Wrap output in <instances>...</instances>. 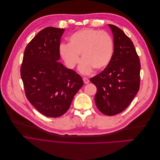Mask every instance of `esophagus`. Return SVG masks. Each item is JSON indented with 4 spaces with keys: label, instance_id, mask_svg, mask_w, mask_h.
Wrapping results in <instances>:
<instances>
[{
    "label": "esophagus",
    "instance_id": "obj_1",
    "mask_svg": "<svg viewBox=\"0 0 160 160\" xmlns=\"http://www.w3.org/2000/svg\"><path fill=\"white\" fill-rule=\"evenodd\" d=\"M83 82H84L85 84H88V83H89V80L88 78H86V77H83Z\"/></svg>",
    "mask_w": 160,
    "mask_h": 160
}]
</instances>
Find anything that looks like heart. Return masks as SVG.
<instances>
[{
  "label": "heart",
  "instance_id": "heart-1",
  "mask_svg": "<svg viewBox=\"0 0 160 160\" xmlns=\"http://www.w3.org/2000/svg\"><path fill=\"white\" fill-rule=\"evenodd\" d=\"M114 50L113 40L105 31L86 28L74 32L69 37V44L59 47L61 59L69 69H73L82 60L79 70L88 75L93 69L102 70L112 59Z\"/></svg>",
  "mask_w": 160,
  "mask_h": 160
}]
</instances>
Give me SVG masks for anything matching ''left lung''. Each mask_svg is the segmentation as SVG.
<instances>
[{
    "instance_id": "obj_1",
    "label": "left lung",
    "mask_w": 160,
    "mask_h": 160,
    "mask_svg": "<svg viewBox=\"0 0 160 160\" xmlns=\"http://www.w3.org/2000/svg\"><path fill=\"white\" fill-rule=\"evenodd\" d=\"M113 36L112 59L99 74L90 79L97 88L95 102L106 115L122 112L139 89L141 65L132 40L119 28L108 25Z\"/></svg>"
}]
</instances>
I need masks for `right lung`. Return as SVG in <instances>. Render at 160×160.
<instances>
[{
  "instance_id": "add662e5",
  "label": "right lung",
  "mask_w": 160,
  "mask_h": 160,
  "mask_svg": "<svg viewBox=\"0 0 160 160\" xmlns=\"http://www.w3.org/2000/svg\"><path fill=\"white\" fill-rule=\"evenodd\" d=\"M64 31L65 28L52 27L41 30L27 45L21 68L27 99L49 118L65 113L83 85L79 74L58 61Z\"/></svg>"
}]
</instances>
